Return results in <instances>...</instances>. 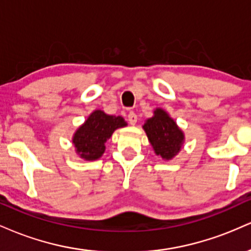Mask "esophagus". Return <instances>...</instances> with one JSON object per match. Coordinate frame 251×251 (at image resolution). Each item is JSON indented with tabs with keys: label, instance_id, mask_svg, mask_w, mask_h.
<instances>
[{
	"label": "esophagus",
	"instance_id": "obj_1",
	"mask_svg": "<svg viewBox=\"0 0 251 251\" xmlns=\"http://www.w3.org/2000/svg\"><path fill=\"white\" fill-rule=\"evenodd\" d=\"M127 119H128V123L131 124V125H135V124H137L138 117H137V114L134 113V112H129Z\"/></svg>",
	"mask_w": 251,
	"mask_h": 251
}]
</instances>
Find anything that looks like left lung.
Wrapping results in <instances>:
<instances>
[{"label": "left lung", "mask_w": 251, "mask_h": 251, "mask_svg": "<svg viewBox=\"0 0 251 251\" xmlns=\"http://www.w3.org/2000/svg\"><path fill=\"white\" fill-rule=\"evenodd\" d=\"M144 131L154 153L164 160H171L183 149L185 135L165 109L158 107L153 116L145 120Z\"/></svg>", "instance_id": "1"}]
</instances>
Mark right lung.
<instances>
[{
	"instance_id": "add662e5",
	"label": "right lung",
	"mask_w": 251,
	"mask_h": 251,
	"mask_svg": "<svg viewBox=\"0 0 251 251\" xmlns=\"http://www.w3.org/2000/svg\"><path fill=\"white\" fill-rule=\"evenodd\" d=\"M127 126L120 116H109L101 109L89 114L81 126L74 132L72 143L76 154L85 160H97L105 152V143L118 128Z\"/></svg>"
}]
</instances>
